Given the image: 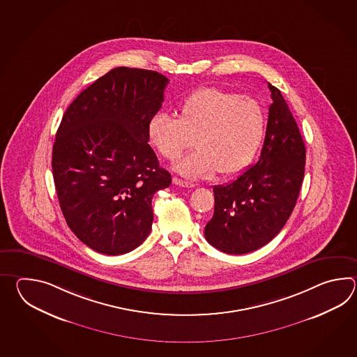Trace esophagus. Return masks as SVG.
Here are the masks:
<instances>
[{
  "instance_id": "1",
  "label": "esophagus",
  "mask_w": 357,
  "mask_h": 357,
  "mask_svg": "<svg viewBox=\"0 0 357 357\" xmlns=\"http://www.w3.org/2000/svg\"><path fill=\"white\" fill-rule=\"evenodd\" d=\"M174 183L175 185H178V186H182V188H194L195 186V183L194 182L185 181V180H181V178H177V177H174Z\"/></svg>"
}]
</instances>
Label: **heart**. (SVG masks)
Wrapping results in <instances>:
<instances>
[{
  "label": "heart",
  "instance_id": "heart-1",
  "mask_svg": "<svg viewBox=\"0 0 357 357\" xmlns=\"http://www.w3.org/2000/svg\"><path fill=\"white\" fill-rule=\"evenodd\" d=\"M264 130L263 109L255 99L220 88H204L182 102L178 119L154 114L148 137L154 149L175 160L194 144L197 151L178 160L175 169L186 177L241 174L250 165Z\"/></svg>",
  "mask_w": 357,
  "mask_h": 357
}]
</instances>
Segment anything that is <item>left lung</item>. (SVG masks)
I'll use <instances>...</instances> for the list:
<instances>
[{"mask_svg": "<svg viewBox=\"0 0 357 357\" xmlns=\"http://www.w3.org/2000/svg\"><path fill=\"white\" fill-rule=\"evenodd\" d=\"M266 139L258 162L234 181L217 185L206 241L227 254L258 250L280 234L296 205L305 174L306 148L281 91L268 83Z\"/></svg>", "mask_w": 357, "mask_h": 357, "instance_id": "left-lung-1", "label": "left lung"}]
</instances>
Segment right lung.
I'll return each mask as SVG.
<instances>
[{
  "mask_svg": "<svg viewBox=\"0 0 357 357\" xmlns=\"http://www.w3.org/2000/svg\"><path fill=\"white\" fill-rule=\"evenodd\" d=\"M167 84L152 70L112 68L62 116L52 151L61 211L76 237L100 254L121 255L144 243L153 195L172 181L148 144Z\"/></svg>",
  "mask_w": 357,
  "mask_h": 357,
  "instance_id": "1",
  "label": "right lung"
}]
</instances>
